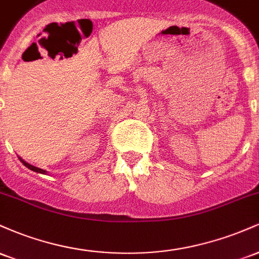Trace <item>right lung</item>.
<instances>
[{
	"label": "right lung",
	"mask_w": 259,
	"mask_h": 259,
	"mask_svg": "<svg viewBox=\"0 0 259 259\" xmlns=\"http://www.w3.org/2000/svg\"><path fill=\"white\" fill-rule=\"evenodd\" d=\"M20 160H22L23 162V164L25 165V167H28L29 169H30V170H34V171H37V173H42V174H46V171L44 170V169H40V168H36V167H34V165H31V164H29V163H26L25 160H23L22 158H19Z\"/></svg>",
	"instance_id": "1"
}]
</instances>
